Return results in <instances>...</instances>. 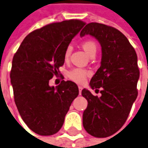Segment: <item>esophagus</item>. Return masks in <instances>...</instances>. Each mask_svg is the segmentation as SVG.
Instances as JSON below:
<instances>
[{
    "instance_id": "esophagus-1",
    "label": "esophagus",
    "mask_w": 148,
    "mask_h": 148,
    "mask_svg": "<svg viewBox=\"0 0 148 148\" xmlns=\"http://www.w3.org/2000/svg\"><path fill=\"white\" fill-rule=\"evenodd\" d=\"M78 89H79V94L81 95V91H82V90H83V88H82L81 86H79V87H78Z\"/></svg>"
}]
</instances>
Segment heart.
Masks as SVG:
<instances>
[{"instance_id":"heart-1","label":"heart","mask_w":148,"mask_h":148,"mask_svg":"<svg viewBox=\"0 0 148 148\" xmlns=\"http://www.w3.org/2000/svg\"><path fill=\"white\" fill-rule=\"evenodd\" d=\"M82 47L85 49L86 53H88V55L90 57H93L95 56V54L97 53V44L95 43V41L92 40H85L83 43H82ZM72 47L71 45H68L65 50V53H64V58L67 59L72 52ZM88 72L84 70V69H81V68H75V69H72L70 72H68V77L72 80V81H75L76 83H79V84H82L84 83L86 80V76H88Z\"/></svg>"}]
</instances>
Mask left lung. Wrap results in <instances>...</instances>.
<instances>
[{
    "instance_id": "8db88e82",
    "label": "left lung",
    "mask_w": 148,
    "mask_h": 148,
    "mask_svg": "<svg viewBox=\"0 0 148 148\" xmlns=\"http://www.w3.org/2000/svg\"><path fill=\"white\" fill-rule=\"evenodd\" d=\"M86 35L95 37L101 45V65L90 86L95 90L102 87V95L99 98L90 90H82L81 95L88 101L83 126L92 136L106 138L122 127L137 99L138 57L126 36L112 27L90 23L80 33L81 37Z\"/></svg>"
}]
</instances>
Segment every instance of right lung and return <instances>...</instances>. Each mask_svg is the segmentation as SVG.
Masks as SVG:
<instances>
[{
    "instance_id": "add662e5",
    "label": "right lung",
    "mask_w": 148,
    "mask_h": 148,
    "mask_svg": "<svg viewBox=\"0 0 148 148\" xmlns=\"http://www.w3.org/2000/svg\"><path fill=\"white\" fill-rule=\"evenodd\" d=\"M85 24L72 19L33 31L24 38L13 58L10 82L14 102L23 121L37 134H56L79 95L72 81H62L56 87L49 82L58 75L66 49Z\"/></svg>"
}]
</instances>
